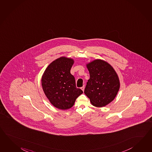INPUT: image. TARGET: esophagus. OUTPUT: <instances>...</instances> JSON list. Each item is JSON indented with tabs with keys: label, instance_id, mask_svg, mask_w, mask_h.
<instances>
[{
	"label": "esophagus",
	"instance_id": "esophagus-1",
	"mask_svg": "<svg viewBox=\"0 0 152 152\" xmlns=\"http://www.w3.org/2000/svg\"><path fill=\"white\" fill-rule=\"evenodd\" d=\"M84 88H85V86H83V87H81V90H82L83 91H84Z\"/></svg>",
	"mask_w": 152,
	"mask_h": 152
}]
</instances>
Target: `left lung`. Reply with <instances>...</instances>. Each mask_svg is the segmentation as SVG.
<instances>
[{
  "mask_svg": "<svg viewBox=\"0 0 152 152\" xmlns=\"http://www.w3.org/2000/svg\"><path fill=\"white\" fill-rule=\"evenodd\" d=\"M90 78L84 93L93 106L104 107L116 97L120 81L112 66L104 61L95 60L86 64Z\"/></svg>",
  "mask_w": 152,
  "mask_h": 152,
  "instance_id": "obj_1",
  "label": "left lung"
}]
</instances>
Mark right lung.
<instances>
[{
  "label": "right lung",
  "mask_w": 152,
  "mask_h": 152,
  "mask_svg": "<svg viewBox=\"0 0 152 152\" xmlns=\"http://www.w3.org/2000/svg\"><path fill=\"white\" fill-rule=\"evenodd\" d=\"M73 64V59L61 57L50 64L42 75L43 91L50 103L60 110L71 108L83 92L76 87L75 78L71 74Z\"/></svg>",
  "instance_id": "add662e5"
}]
</instances>
